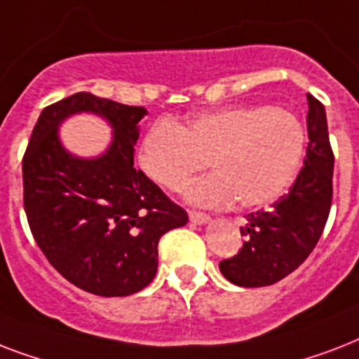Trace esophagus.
Segmentation results:
<instances>
[{
  "label": "esophagus",
  "instance_id": "esophagus-1",
  "mask_svg": "<svg viewBox=\"0 0 359 359\" xmlns=\"http://www.w3.org/2000/svg\"><path fill=\"white\" fill-rule=\"evenodd\" d=\"M190 222L196 225H203L210 222V216L205 212H197V210H190Z\"/></svg>",
  "mask_w": 359,
  "mask_h": 359
}]
</instances>
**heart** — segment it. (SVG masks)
<instances>
[{
  "label": "heart",
  "instance_id": "b5f03b06",
  "mask_svg": "<svg viewBox=\"0 0 359 359\" xmlns=\"http://www.w3.org/2000/svg\"><path fill=\"white\" fill-rule=\"evenodd\" d=\"M306 152V124L294 111L242 104L199 114L186 126L156 121L141 140L137 160L168 190H180L208 163L214 173L186 186L188 201L225 207L238 199L240 207L261 208L294 184Z\"/></svg>",
  "mask_w": 359,
  "mask_h": 359
}]
</instances>
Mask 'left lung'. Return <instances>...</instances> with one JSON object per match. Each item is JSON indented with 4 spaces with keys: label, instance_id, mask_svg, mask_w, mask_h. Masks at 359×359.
I'll use <instances>...</instances> for the list:
<instances>
[{
    "label": "left lung",
    "instance_id": "left-lung-1",
    "mask_svg": "<svg viewBox=\"0 0 359 359\" xmlns=\"http://www.w3.org/2000/svg\"><path fill=\"white\" fill-rule=\"evenodd\" d=\"M306 162L285 196L266 210L245 216L240 227L242 250L219 262V270L238 287H266L294 272L315 250L334 197V151L324 106L307 95Z\"/></svg>",
    "mask_w": 359,
    "mask_h": 359
}]
</instances>
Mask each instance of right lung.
Instances as JSON below:
<instances>
[{
	"label": "right lung",
	"mask_w": 359,
	"mask_h": 359,
	"mask_svg": "<svg viewBox=\"0 0 359 359\" xmlns=\"http://www.w3.org/2000/svg\"><path fill=\"white\" fill-rule=\"evenodd\" d=\"M80 111L102 114L114 126L102 157H72L58 141V124ZM145 115L141 106L76 93L42 109L22 160L33 238L65 279L91 294L145 289L156 276L162 235L188 222L184 208L134 168Z\"/></svg>",
	"instance_id": "obj_1"
}]
</instances>
